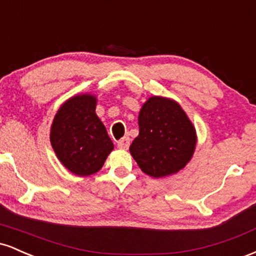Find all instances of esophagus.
<instances>
[{
    "mask_svg": "<svg viewBox=\"0 0 256 256\" xmlns=\"http://www.w3.org/2000/svg\"><path fill=\"white\" fill-rule=\"evenodd\" d=\"M130 146V137H124L118 142V148L128 149Z\"/></svg>",
    "mask_w": 256,
    "mask_h": 256,
    "instance_id": "esophagus-1",
    "label": "esophagus"
}]
</instances>
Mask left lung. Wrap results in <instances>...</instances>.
<instances>
[{
    "mask_svg": "<svg viewBox=\"0 0 256 256\" xmlns=\"http://www.w3.org/2000/svg\"><path fill=\"white\" fill-rule=\"evenodd\" d=\"M138 125L140 134L130 146V152L146 174L166 177L189 162L196 132L177 102L152 96L143 104Z\"/></svg>",
    "mask_w": 256,
    "mask_h": 256,
    "instance_id": "left-lung-1",
    "label": "left lung"
}]
</instances>
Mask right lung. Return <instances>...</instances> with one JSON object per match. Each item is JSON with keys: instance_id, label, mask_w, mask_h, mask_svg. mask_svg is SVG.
Masks as SVG:
<instances>
[{"instance_id": "add662e5", "label": "right lung", "mask_w": 256, "mask_h": 256, "mask_svg": "<svg viewBox=\"0 0 256 256\" xmlns=\"http://www.w3.org/2000/svg\"><path fill=\"white\" fill-rule=\"evenodd\" d=\"M95 108V96H74L58 110L52 125L50 142L55 154L77 176L100 171L114 148Z\"/></svg>"}]
</instances>
